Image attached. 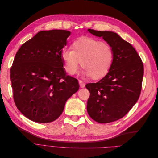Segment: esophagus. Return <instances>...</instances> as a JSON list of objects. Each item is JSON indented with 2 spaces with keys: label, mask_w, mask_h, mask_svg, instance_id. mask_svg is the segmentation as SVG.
I'll list each match as a JSON object with an SVG mask.
<instances>
[{
  "label": "esophagus",
  "mask_w": 158,
  "mask_h": 158,
  "mask_svg": "<svg viewBox=\"0 0 158 158\" xmlns=\"http://www.w3.org/2000/svg\"><path fill=\"white\" fill-rule=\"evenodd\" d=\"M78 82H79V84H80V87L81 88H83L85 87V83L83 82L82 80H79Z\"/></svg>",
  "instance_id": "obj_1"
}]
</instances>
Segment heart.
<instances>
[{"instance_id":"obj_1","label":"heart","mask_w":158,"mask_h":158,"mask_svg":"<svg viewBox=\"0 0 158 158\" xmlns=\"http://www.w3.org/2000/svg\"><path fill=\"white\" fill-rule=\"evenodd\" d=\"M71 49H63L60 53L64 68L70 75L76 73L80 61L84 66L82 74L92 76L94 80L105 77L112 67L114 51L111 45L101 40L80 37L72 44Z\"/></svg>"}]
</instances>
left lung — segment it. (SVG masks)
Returning <instances> with one entry per match:
<instances>
[{"mask_svg":"<svg viewBox=\"0 0 158 158\" xmlns=\"http://www.w3.org/2000/svg\"><path fill=\"white\" fill-rule=\"evenodd\" d=\"M88 31L111 45L114 58L105 77L85 85L90 93L87 111L98 123L115 121L125 116L139 98L144 75L142 61L132 45L117 33L91 29Z\"/></svg>","mask_w":158,"mask_h":158,"instance_id":"8db88e82","label":"left lung"}]
</instances>
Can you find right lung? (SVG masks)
I'll list each match as a JSON object with an SVG mask.
<instances>
[{"mask_svg":"<svg viewBox=\"0 0 158 158\" xmlns=\"http://www.w3.org/2000/svg\"><path fill=\"white\" fill-rule=\"evenodd\" d=\"M70 35L66 30L41 31L16 52L10 69L14 103L32 121H55L79 89L78 80L66 75L60 57Z\"/></svg>","mask_w":158,"mask_h":158,"instance_id":"1","label":"right lung"}]
</instances>
